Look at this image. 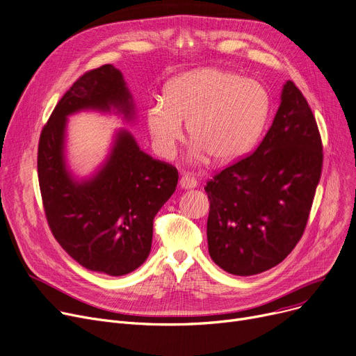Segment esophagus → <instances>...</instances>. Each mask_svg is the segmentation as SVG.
I'll return each mask as SVG.
<instances>
[{"mask_svg":"<svg viewBox=\"0 0 356 356\" xmlns=\"http://www.w3.org/2000/svg\"><path fill=\"white\" fill-rule=\"evenodd\" d=\"M197 184H198L197 178L193 177L191 174H184L179 179V185L182 188H194L197 187Z\"/></svg>","mask_w":356,"mask_h":356,"instance_id":"34e87169","label":"esophagus"}]
</instances>
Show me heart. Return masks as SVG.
<instances>
[{
  "mask_svg": "<svg viewBox=\"0 0 356 356\" xmlns=\"http://www.w3.org/2000/svg\"><path fill=\"white\" fill-rule=\"evenodd\" d=\"M270 99L264 86L218 67L182 74L168 83L165 101L146 110L158 154L169 158L182 138V122L194 140L193 154L232 162L255 145L265 127Z\"/></svg>",
  "mask_w": 356,
  "mask_h": 356,
  "instance_id": "heart-1",
  "label": "heart"
}]
</instances>
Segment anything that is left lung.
I'll list each match as a JSON object with an SVG mask.
<instances>
[{
	"mask_svg": "<svg viewBox=\"0 0 356 356\" xmlns=\"http://www.w3.org/2000/svg\"><path fill=\"white\" fill-rule=\"evenodd\" d=\"M323 168L313 111L286 81L273 124L253 154L207 181L211 259L233 275H255L282 262L307 226Z\"/></svg>",
	"mask_w": 356,
	"mask_h": 356,
	"instance_id": "left-lung-1",
	"label": "left lung"
}]
</instances>
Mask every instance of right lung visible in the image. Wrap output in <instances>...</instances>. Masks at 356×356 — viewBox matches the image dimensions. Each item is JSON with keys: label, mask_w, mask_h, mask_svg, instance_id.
<instances>
[{"label": "right lung", "mask_w": 356, "mask_h": 356, "mask_svg": "<svg viewBox=\"0 0 356 356\" xmlns=\"http://www.w3.org/2000/svg\"><path fill=\"white\" fill-rule=\"evenodd\" d=\"M86 108H114L131 118V95L113 65L79 76L40 133L38 175L43 209L50 232L67 255L90 270L120 277L146 261L154 218L174 194L178 171L146 155L122 130L99 172L90 181H75L65 166V126L67 115Z\"/></svg>", "instance_id": "add662e5"}]
</instances>
